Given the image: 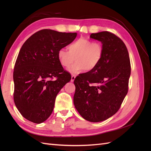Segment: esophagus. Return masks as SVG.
I'll use <instances>...</instances> for the list:
<instances>
[{"label":"esophagus","mask_w":151,"mask_h":151,"mask_svg":"<svg viewBox=\"0 0 151 151\" xmlns=\"http://www.w3.org/2000/svg\"><path fill=\"white\" fill-rule=\"evenodd\" d=\"M76 78V76L75 75H72L71 76V82L72 83V82L74 81V79Z\"/></svg>","instance_id":"obj_1"}]
</instances>
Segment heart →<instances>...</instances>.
<instances>
[{
    "label": "heart",
    "instance_id": "heart-1",
    "mask_svg": "<svg viewBox=\"0 0 151 151\" xmlns=\"http://www.w3.org/2000/svg\"><path fill=\"white\" fill-rule=\"evenodd\" d=\"M68 51L64 48L58 50V60L65 68H69L72 74H78L83 72L94 70L101 61L103 55V47L99 42L88 38H81L68 47Z\"/></svg>",
    "mask_w": 151,
    "mask_h": 151
}]
</instances>
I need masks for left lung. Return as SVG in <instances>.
<instances>
[{
  "label": "left lung",
  "instance_id": "obj_1",
  "mask_svg": "<svg viewBox=\"0 0 151 151\" xmlns=\"http://www.w3.org/2000/svg\"><path fill=\"white\" fill-rule=\"evenodd\" d=\"M90 38L102 43V58L94 70L75 79L74 104L85 120L99 122L120 109L128 92L130 62L125 43L115 35L102 31Z\"/></svg>",
  "mask_w": 151,
  "mask_h": 151
}]
</instances>
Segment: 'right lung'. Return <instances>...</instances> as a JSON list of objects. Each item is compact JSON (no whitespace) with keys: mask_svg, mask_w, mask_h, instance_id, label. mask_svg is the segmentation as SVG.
<instances>
[{"mask_svg":"<svg viewBox=\"0 0 151 151\" xmlns=\"http://www.w3.org/2000/svg\"><path fill=\"white\" fill-rule=\"evenodd\" d=\"M76 36L77 33L45 29L36 32L22 45L13 73L14 100L26 119L41 123L52 114L57 95L71 79L59 63L57 53ZM53 77L57 79L52 80Z\"/></svg>","mask_w":151,"mask_h":151,"instance_id":"1","label":"right lung"}]
</instances>
